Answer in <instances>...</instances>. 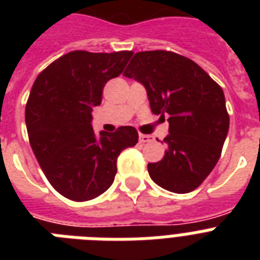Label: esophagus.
<instances>
[{
  "label": "esophagus",
  "instance_id": "1",
  "mask_svg": "<svg viewBox=\"0 0 260 260\" xmlns=\"http://www.w3.org/2000/svg\"><path fill=\"white\" fill-rule=\"evenodd\" d=\"M151 140H152V136H150V135H143V134L139 135V142L143 143V144H144V143L151 142Z\"/></svg>",
  "mask_w": 260,
  "mask_h": 260
}]
</instances>
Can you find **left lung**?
Instances as JSON below:
<instances>
[{
    "instance_id": "8db88e82",
    "label": "left lung",
    "mask_w": 260,
    "mask_h": 260,
    "mask_svg": "<svg viewBox=\"0 0 260 260\" xmlns=\"http://www.w3.org/2000/svg\"><path fill=\"white\" fill-rule=\"evenodd\" d=\"M124 75L144 85L152 113L169 114L167 150L160 162L148 163L151 179L173 193L197 189L218 162L230 129L222 89L197 63L171 51L135 54Z\"/></svg>"
}]
</instances>
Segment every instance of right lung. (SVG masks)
<instances>
[{
  "label": "right lung",
  "instance_id": "right-lung-1",
  "mask_svg": "<svg viewBox=\"0 0 260 260\" xmlns=\"http://www.w3.org/2000/svg\"><path fill=\"white\" fill-rule=\"evenodd\" d=\"M132 51H71L38 75L25 106L28 138L52 187L73 201H89L109 189L122 150L138 143L134 126L94 134L91 110L105 83L121 74Z\"/></svg>",
  "mask_w": 260,
  "mask_h": 260
}]
</instances>
